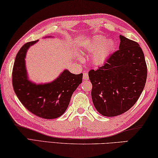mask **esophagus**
I'll return each instance as SVG.
<instances>
[{"mask_svg":"<svg viewBox=\"0 0 158 158\" xmlns=\"http://www.w3.org/2000/svg\"><path fill=\"white\" fill-rule=\"evenodd\" d=\"M88 73H84L83 74V79L84 80H88Z\"/></svg>","mask_w":158,"mask_h":158,"instance_id":"34e87169","label":"esophagus"}]
</instances>
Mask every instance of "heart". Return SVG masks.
<instances>
[{
	"label": "heart",
	"mask_w": 158,
	"mask_h": 158,
	"mask_svg": "<svg viewBox=\"0 0 158 158\" xmlns=\"http://www.w3.org/2000/svg\"><path fill=\"white\" fill-rule=\"evenodd\" d=\"M115 43L112 40L106 41L104 36L97 35L90 39L86 44V50L94 52L93 61L94 64L101 65L104 64L115 48Z\"/></svg>",
	"instance_id": "b5f03b06"
}]
</instances>
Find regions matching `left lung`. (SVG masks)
I'll list each match as a JSON object with an SVG mask.
<instances>
[{
	"label": "left lung",
	"mask_w": 158,
	"mask_h": 158,
	"mask_svg": "<svg viewBox=\"0 0 158 158\" xmlns=\"http://www.w3.org/2000/svg\"><path fill=\"white\" fill-rule=\"evenodd\" d=\"M119 50L98 70L89 71L91 95L97 110L114 117L128 111L137 102L145 86L147 66L137 42L120 35Z\"/></svg>",
	"instance_id": "8db88e82"
}]
</instances>
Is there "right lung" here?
Wrapping results in <instances>:
<instances>
[{"mask_svg": "<svg viewBox=\"0 0 158 158\" xmlns=\"http://www.w3.org/2000/svg\"><path fill=\"white\" fill-rule=\"evenodd\" d=\"M27 42L16 54L12 70V85L21 104L35 115L44 119H55L68 108L74 90L82 82L83 74H74L65 70L52 82L36 85L27 79L25 58L30 45Z\"/></svg>", "mask_w": 158, "mask_h": 158, "instance_id": "1", "label": "right lung"}]
</instances>
